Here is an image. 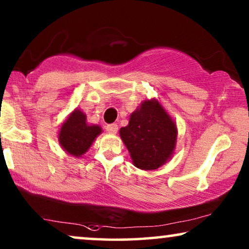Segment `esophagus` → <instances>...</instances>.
Here are the masks:
<instances>
[{
  "instance_id": "obj_1",
  "label": "esophagus",
  "mask_w": 249,
  "mask_h": 249,
  "mask_svg": "<svg viewBox=\"0 0 249 249\" xmlns=\"http://www.w3.org/2000/svg\"><path fill=\"white\" fill-rule=\"evenodd\" d=\"M105 129H107V131L110 132V134H117V132H118V124H107V127H105Z\"/></svg>"
}]
</instances>
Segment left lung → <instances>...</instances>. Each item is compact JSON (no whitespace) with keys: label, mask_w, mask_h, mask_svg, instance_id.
Here are the masks:
<instances>
[{"label":"left lung","mask_w":249,"mask_h":249,"mask_svg":"<svg viewBox=\"0 0 249 249\" xmlns=\"http://www.w3.org/2000/svg\"><path fill=\"white\" fill-rule=\"evenodd\" d=\"M135 166L155 170L171 158L177 139V127L158 101L142 102L130 115L127 127L120 129Z\"/></svg>","instance_id":"8db88e82"}]
</instances>
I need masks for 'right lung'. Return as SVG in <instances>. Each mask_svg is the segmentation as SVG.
<instances>
[{"label": "right lung", "mask_w": 249, "mask_h": 249, "mask_svg": "<svg viewBox=\"0 0 249 249\" xmlns=\"http://www.w3.org/2000/svg\"><path fill=\"white\" fill-rule=\"evenodd\" d=\"M101 131L98 125L87 124L86 115L83 112L74 110L60 129L59 142L66 152L79 158L88 151Z\"/></svg>", "instance_id": "obj_1"}]
</instances>
